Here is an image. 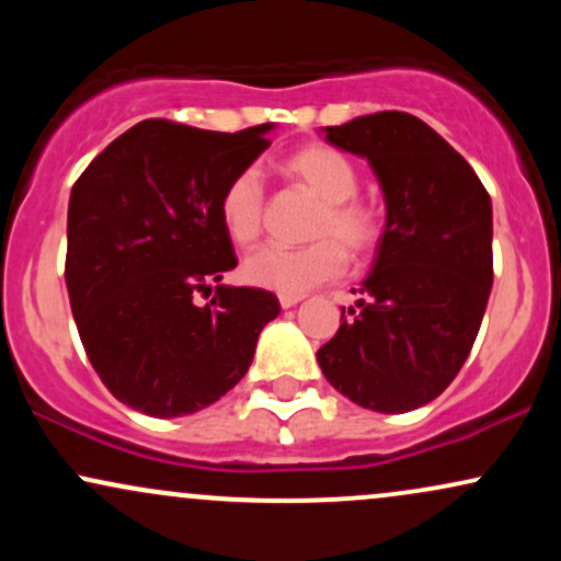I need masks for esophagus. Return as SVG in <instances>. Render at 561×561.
Segmentation results:
<instances>
[{"label":"esophagus","instance_id":"1","mask_svg":"<svg viewBox=\"0 0 561 561\" xmlns=\"http://www.w3.org/2000/svg\"><path fill=\"white\" fill-rule=\"evenodd\" d=\"M302 298L300 295H279V306L282 308H293V306H298Z\"/></svg>","mask_w":561,"mask_h":561}]
</instances>
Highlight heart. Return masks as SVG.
I'll return each mask as SVG.
<instances>
[{"instance_id":"obj_1","label":"heart","mask_w":561,"mask_h":561,"mask_svg":"<svg viewBox=\"0 0 561 561\" xmlns=\"http://www.w3.org/2000/svg\"><path fill=\"white\" fill-rule=\"evenodd\" d=\"M282 173L319 199L308 227L311 244L302 248H261L244 261V279L279 295H302L343 276L347 259L364 261L379 242V218L358 203V171L351 158L330 145H306L279 163ZM218 221L224 234L240 248L261 237L263 184L244 169L224 184L218 195Z\"/></svg>"}]
</instances>
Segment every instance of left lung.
Segmentation results:
<instances>
[{"label": "left lung", "mask_w": 561, "mask_h": 561, "mask_svg": "<svg viewBox=\"0 0 561 561\" xmlns=\"http://www.w3.org/2000/svg\"><path fill=\"white\" fill-rule=\"evenodd\" d=\"M369 160L385 231L358 308L317 358L334 390L379 414L440 396L465 366L493 285L491 195L454 147L416 115L385 111L327 126Z\"/></svg>", "instance_id": "8db88e82"}]
</instances>
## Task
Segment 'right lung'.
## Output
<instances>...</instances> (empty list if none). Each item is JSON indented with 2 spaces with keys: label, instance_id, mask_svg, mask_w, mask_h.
I'll use <instances>...</instances> for the list:
<instances>
[{
  "label": "right lung",
  "instance_id": "add662e5",
  "mask_svg": "<svg viewBox=\"0 0 561 561\" xmlns=\"http://www.w3.org/2000/svg\"><path fill=\"white\" fill-rule=\"evenodd\" d=\"M272 128L221 134L141 121L73 184L70 311L105 388L141 414L171 420L227 396L279 313L274 293L218 285L237 266L218 195L272 145ZM210 291L199 307L196 295Z\"/></svg>",
  "mask_w": 561,
  "mask_h": 561
}]
</instances>
